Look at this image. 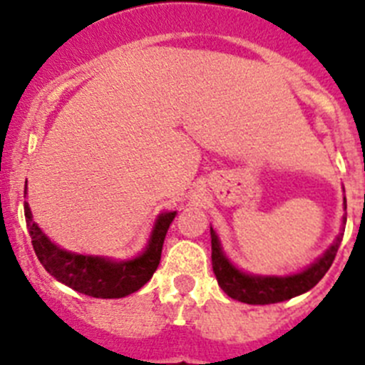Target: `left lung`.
Masks as SVG:
<instances>
[{
    "mask_svg": "<svg viewBox=\"0 0 365 365\" xmlns=\"http://www.w3.org/2000/svg\"><path fill=\"white\" fill-rule=\"evenodd\" d=\"M344 208H347L346 199H344ZM346 219L347 217H344V225H346ZM210 235L212 267H214V274L217 278L219 287L232 299L250 303V305H267V303L285 302V299H291L294 296L311 291L312 287L324 278L325 272L333 265L344 234H338L334 243L311 267H307V269L298 274H291V276H252V274L241 272L225 256L214 228H210Z\"/></svg>",
    "mask_w": 365,
    "mask_h": 365,
    "instance_id": "1",
    "label": "left lung"
}]
</instances>
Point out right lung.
Here are the masks:
<instances>
[{
  "instance_id": "1",
  "label": "right lung",
  "mask_w": 365,
  "mask_h": 365,
  "mask_svg": "<svg viewBox=\"0 0 365 365\" xmlns=\"http://www.w3.org/2000/svg\"><path fill=\"white\" fill-rule=\"evenodd\" d=\"M25 193H27V182H25ZM24 208L32 247L43 269L63 285L93 298H124L146 285L159 267L164 237L177 214V212H164L157 217L150 241L140 256L128 261H113L108 257L83 256V254L62 250L32 221L29 202H25Z\"/></svg>"
}]
</instances>
